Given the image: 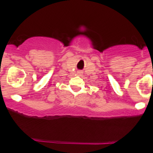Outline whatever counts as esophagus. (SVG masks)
Returning <instances> with one entry per match:
<instances>
[{
  "instance_id": "obj_1",
  "label": "esophagus",
  "mask_w": 153,
  "mask_h": 153,
  "mask_svg": "<svg viewBox=\"0 0 153 153\" xmlns=\"http://www.w3.org/2000/svg\"><path fill=\"white\" fill-rule=\"evenodd\" d=\"M78 74H82V71H78Z\"/></svg>"
}]
</instances>
